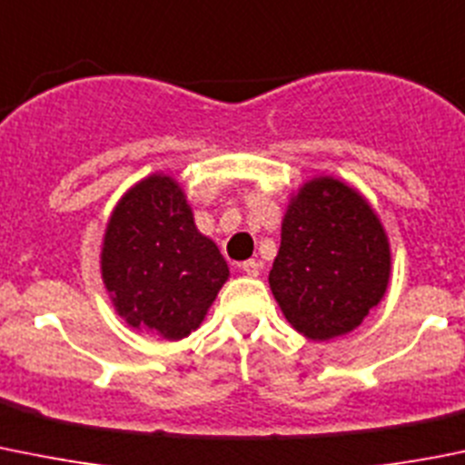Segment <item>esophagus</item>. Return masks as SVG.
I'll list each match as a JSON object with an SVG mask.
<instances>
[{
    "instance_id": "1",
    "label": "esophagus",
    "mask_w": 465,
    "mask_h": 465,
    "mask_svg": "<svg viewBox=\"0 0 465 465\" xmlns=\"http://www.w3.org/2000/svg\"><path fill=\"white\" fill-rule=\"evenodd\" d=\"M241 270H242V272L247 274V277H259V272H261V263H259V261H254V259L242 261V263H241Z\"/></svg>"
}]
</instances>
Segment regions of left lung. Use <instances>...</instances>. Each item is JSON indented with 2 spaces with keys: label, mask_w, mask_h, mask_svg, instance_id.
<instances>
[{
  "label": "left lung",
  "mask_w": 465,
  "mask_h": 465,
  "mask_svg": "<svg viewBox=\"0 0 465 465\" xmlns=\"http://www.w3.org/2000/svg\"><path fill=\"white\" fill-rule=\"evenodd\" d=\"M391 279L380 218L352 186L315 177L291 197L270 291L288 322L311 341L357 329Z\"/></svg>",
  "instance_id": "left-lung-1"
}]
</instances>
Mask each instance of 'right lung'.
Returning a JSON list of instances; mask_svg holds the SVG:
<instances>
[{"instance_id": "1", "label": "right lung", "mask_w": 465, "mask_h": 465, "mask_svg": "<svg viewBox=\"0 0 465 465\" xmlns=\"http://www.w3.org/2000/svg\"><path fill=\"white\" fill-rule=\"evenodd\" d=\"M102 279L127 324L182 341L202 324L229 268L218 245L197 232L177 179L150 174L113 209Z\"/></svg>"}]
</instances>
